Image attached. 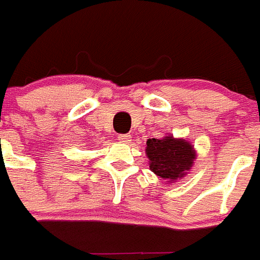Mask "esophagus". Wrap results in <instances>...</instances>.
<instances>
[{"instance_id":"34e87169","label":"esophagus","mask_w":260,"mask_h":260,"mask_svg":"<svg viewBox=\"0 0 260 260\" xmlns=\"http://www.w3.org/2000/svg\"><path fill=\"white\" fill-rule=\"evenodd\" d=\"M131 135L128 134H123V135H119V137H117V140L120 141V143H129L131 141Z\"/></svg>"}]
</instances>
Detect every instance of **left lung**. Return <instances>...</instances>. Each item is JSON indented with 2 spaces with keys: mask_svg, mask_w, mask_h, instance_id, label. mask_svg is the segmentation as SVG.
<instances>
[{
  "mask_svg": "<svg viewBox=\"0 0 260 260\" xmlns=\"http://www.w3.org/2000/svg\"><path fill=\"white\" fill-rule=\"evenodd\" d=\"M149 168L161 179L178 180L184 176L195 159V151L185 140H176L174 136L164 139H149L147 141Z\"/></svg>",
  "mask_w": 260,
  "mask_h": 260,
  "instance_id": "left-lung-1",
  "label": "left lung"
}]
</instances>
